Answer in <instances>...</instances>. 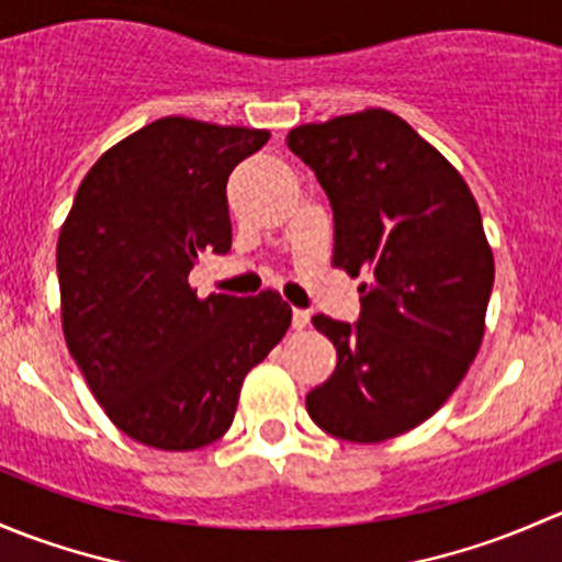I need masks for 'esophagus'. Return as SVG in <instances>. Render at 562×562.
<instances>
[{
	"label": "esophagus",
	"mask_w": 562,
	"mask_h": 562,
	"mask_svg": "<svg viewBox=\"0 0 562 562\" xmlns=\"http://www.w3.org/2000/svg\"><path fill=\"white\" fill-rule=\"evenodd\" d=\"M307 326H310L307 310H293V328H307Z\"/></svg>",
	"instance_id": "esophagus-1"
}]
</instances>
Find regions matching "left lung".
<instances>
[{"label": "left lung", "mask_w": 562, "mask_h": 562, "mask_svg": "<svg viewBox=\"0 0 562 562\" xmlns=\"http://www.w3.org/2000/svg\"><path fill=\"white\" fill-rule=\"evenodd\" d=\"M288 149L334 212L337 269L364 277L361 315H315L337 348L310 418L339 440L381 443L427 422L462 383L484 339L495 258L459 171L383 108L302 124Z\"/></svg>", "instance_id": "obj_1"}]
</instances>
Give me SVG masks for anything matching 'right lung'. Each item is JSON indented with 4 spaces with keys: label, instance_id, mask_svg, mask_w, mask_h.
<instances>
[{
    "label": "right lung",
    "instance_id": "1",
    "mask_svg": "<svg viewBox=\"0 0 562 562\" xmlns=\"http://www.w3.org/2000/svg\"><path fill=\"white\" fill-rule=\"evenodd\" d=\"M269 130L166 116L105 151L59 231L61 328L113 424L192 451L228 432L247 372L291 326L277 291L198 299V255L231 249L225 184Z\"/></svg>",
    "mask_w": 562,
    "mask_h": 562
}]
</instances>
